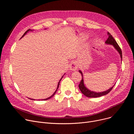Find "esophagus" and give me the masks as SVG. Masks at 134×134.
<instances>
[{
	"label": "esophagus",
	"instance_id": "obj_1",
	"mask_svg": "<svg viewBox=\"0 0 134 134\" xmlns=\"http://www.w3.org/2000/svg\"><path fill=\"white\" fill-rule=\"evenodd\" d=\"M79 67V65L76 62H72L69 65V69L71 70H76Z\"/></svg>",
	"mask_w": 134,
	"mask_h": 134
}]
</instances>
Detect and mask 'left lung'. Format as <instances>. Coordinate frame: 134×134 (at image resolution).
Masks as SVG:
<instances>
[{
	"mask_svg": "<svg viewBox=\"0 0 134 134\" xmlns=\"http://www.w3.org/2000/svg\"><path fill=\"white\" fill-rule=\"evenodd\" d=\"M108 38L107 39V40L105 41V43L107 44H112L114 46V47L115 48V49L119 52V53L120 54L121 58L122 59V51L121 50V48H120V47L119 46V45L118 44V43H117V42L116 41V40H114V38L112 37V35H111V34L109 32H108ZM80 72L82 74V80L81 81V82L80 83V84L79 85V87L80 90H81V92L86 97H88V98H97V97H100L101 96H103V95H105L106 94H107L108 93H109L111 90L113 88V86L111 88H110V89H109L108 90L104 91V92H93V91H91L90 90H88L85 86L84 84V82H83V74H82V72L81 70H79Z\"/></svg>",
	"mask_w": 134,
	"mask_h": 134,
	"instance_id": "8db88e82",
	"label": "left lung"
}]
</instances>
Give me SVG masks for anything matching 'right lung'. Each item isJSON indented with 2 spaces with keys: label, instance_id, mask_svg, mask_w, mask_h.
<instances>
[{
  "label": "right lung",
  "instance_id": "add662e5",
  "mask_svg": "<svg viewBox=\"0 0 134 134\" xmlns=\"http://www.w3.org/2000/svg\"><path fill=\"white\" fill-rule=\"evenodd\" d=\"M30 30H30V29H29V30H27V31H26V32H25V33H24V34H23V36H22V37H21V38H22V37H23V36H24V35H25V34H26V33H27V32H28V31H30ZM63 76H62V78H61V79H60V81H59V83H58V86H57V90H55V92H54V93H53V94H52V95H51V97H49V98H47V99H43V100H48V99H50V98H52V97H53V95H54V94H55V93H56V92H57V90H58V87H59V83H60V81H61V80H62V78H63ZM31 100H34V99H31Z\"/></svg>",
  "mask_w": 134,
  "mask_h": 134
}]
</instances>
